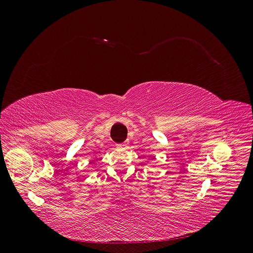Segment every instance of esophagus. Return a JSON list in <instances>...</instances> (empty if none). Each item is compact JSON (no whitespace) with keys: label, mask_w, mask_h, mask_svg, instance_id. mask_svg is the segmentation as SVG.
Wrapping results in <instances>:
<instances>
[{"label":"esophagus","mask_w":253,"mask_h":253,"mask_svg":"<svg viewBox=\"0 0 253 253\" xmlns=\"http://www.w3.org/2000/svg\"><path fill=\"white\" fill-rule=\"evenodd\" d=\"M120 147H121V148H127V147H128V141H126V142H124V143H121Z\"/></svg>","instance_id":"obj_1"}]
</instances>
